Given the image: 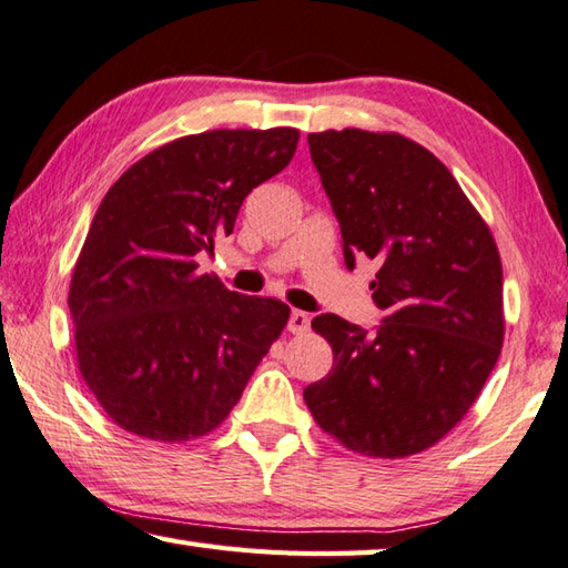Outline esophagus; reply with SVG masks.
Wrapping results in <instances>:
<instances>
[{"label":"esophagus","mask_w":568,"mask_h":568,"mask_svg":"<svg viewBox=\"0 0 568 568\" xmlns=\"http://www.w3.org/2000/svg\"><path fill=\"white\" fill-rule=\"evenodd\" d=\"M307 327H311V317L303 311H293L291 317H287V329H291L293 335H303L307 333Z\"/></svg>","instance_id":"34e87169"}]
</instances>
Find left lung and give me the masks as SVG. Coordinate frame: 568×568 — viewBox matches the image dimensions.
<instances>
[{
    "instance_id": "1",
    "label": "left lung",
    "mask_w": 568,
    "mask_h": 568,
    "mask_svg": "<svg viewBox=\"0 0 568 568\" xmlns=\"http://www.w3.org/2000/svg\"><path fill=\"white\" fill-rule=\"evenodd\" d=\"M343 233L345 265L379 263L373 333L333 313L313 329L333 369L307 385L327 435L369 457H409L467 415L504 339L501 261L487 223L435 153L399 133L307 136Z\"/></svg>"
}]
</instances>
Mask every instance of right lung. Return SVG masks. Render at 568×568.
<instances>
[{
	"label": "right lung",
	"mask_w": 568,
	"mask_h": 568,
	"mask_svg": "<svg viewBox=\"0 0 568 568\" xmlns=\"http://www.w3.org/2000/svg\"><path fill=\"white\" fill-rule=\"evenodd\" d=\"M295 129H221L166 143L111 185L71 275L79 369L139 437H203L229 417L291 307L199 273L255 185L291 163Z\"/></svg>",
	"instance_id": "right-lung-1"
}]
</instances>
